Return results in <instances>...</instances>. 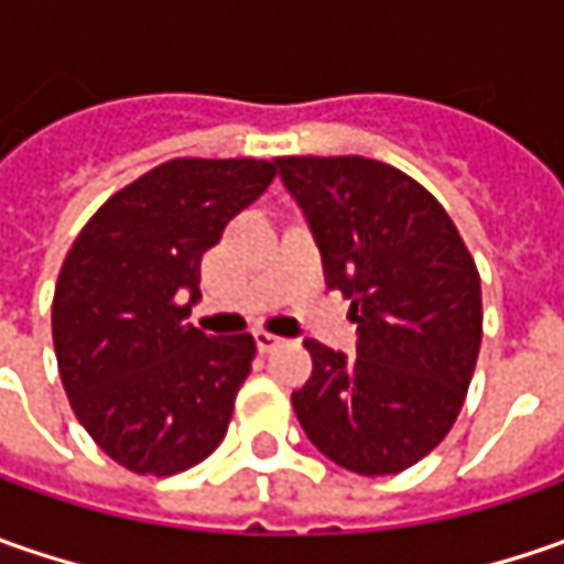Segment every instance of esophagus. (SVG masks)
I'll list each match as a JSON object with an SVG mask.
<instances>
[{"label": "esophagus", "mask_w": 564, "mask_h": 564, "mask_svg": "<svg viewBox=\"0 0 564 564\" xmlns=\"http://www.w3.org/2000/svg\"><path fill=\"white\" fill-rule=\"evenodd\" d=\"M253 341H257V348H260V351H272V348L285 345V338L272 336V333H263V329H257V333H253Z\"/></svg>", "instance_id": "1"}]
</instances>
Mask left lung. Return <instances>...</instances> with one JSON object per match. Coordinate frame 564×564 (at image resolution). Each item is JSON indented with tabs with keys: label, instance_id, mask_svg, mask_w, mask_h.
Listing matches in <instances>:
<instances>
[{
	"label": "left lung",
	"instance_id": "8db88e82",
	"mask_svg": "<svg viewBox=\"0 0 564 564\" xmlns=\"http://www.w3.org/2000/svg\"><path fill=\"white\" fill-rule=\"evenodd\" d=\"M329 289L351 297L358 355L307 338L314 373L292 392L307 440L364 477L399 474L443 443L484 336L480 275L440 200L364 156H282Z\"/></svg>",
	"mask_w": 564,
	"mask_h": 564
}]
</instances>
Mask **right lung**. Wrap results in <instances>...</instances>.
I'll use <instances>...</instances> for the list:
<instances>
[{"instance_id":"obj_1","label":"right lung","mask_w":564,"mask_h":564,"mask_svg":"<svg viewBox=\"0 0 564 564\" xmlns=\"http://www.w3.org/2000/svg\"><path fill=\"white\" fill-rule=\"evenodd\" d=\"M275 178L263 160H172L80 228L53 297L58 377L80 426L121 467L169 477L223 443L253 338L187 323L200 257Z\"/></svg>"}]
</instances>
